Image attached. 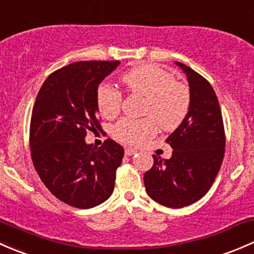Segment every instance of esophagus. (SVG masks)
Segmentation results:
<instances>
[{"instance_id":"obj_1","label":"esophagus","mask_w":254,"mask_h":254,"mask_svg":"<svg viewBox=\"0 0 254 254\" xmlns=\"http://www.w3.org/2000/svg\"><path fill=\"white\" fill-rule=\"evenodd\" d=\"M135 153H137V150H135V149H132V148H126V149H125V154H126V155H128V156L134 155Z\"/></svg>"}]
</instances>
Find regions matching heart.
<instances>
[{"instance_id": "1", "label": "heart", "mask_w": 254, "mask_h": 254, "mask_svg": "<svg viewBox=\"0 0 254 254\" xmlns=\"http://www.w3.org/2000/svg\"><path fill=\"white\" fill-rule=\"evenodd\" d=\"M127 90L144 96L142 112L144 119H122L112 128L120 142L137 145L153 137L158 126L165 130L175 129L185 121L190 108V90L185 83L158 64H143L130 69L122 77ZM124 95L109 84L99 85L96 105L106 119L120 114Z\"/></svg>"}]
</instances>
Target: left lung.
<instances>
[{
	"instance_id": "left-lung-1",
	"label": "left lung",
	"mask_w": 254,
	"mask_h": 254,
	"mask_svg": "<svg viewBox=\"0 0 254 254\" xmlns=\"http://www.w3.org/2000/svg\"><path fill=\"white\" fill-rule=\"evenodd\" d=\"M190 83V108L185 121L169 135L172 156L153 155L144 174L149 197L169 208H184L210 190L225 154V129L218 98L210 83L190 67L177 62Z\"/></svg>"
}]
</instances>
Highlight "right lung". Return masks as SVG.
I'll list each match as a JSON object with an SVG mask.
<instances>
[{"label": "right lung", "instance_id": "right-lung-1", "mask_svg": "<svg viewBox=\"0 0 254 254\" xmlns=\"http://www.w3.org/2000/svg\"><path fill=\"white\" fill-rule=\"evenodd\" d=\"M120 61H80L55 70L41 85L31 112L29 144L34 167L64 203L89 209L109 199L124 148L112 139L85 143L101 129L96 90Z\"/></svg>", "mask_w": 254, "mask_h": 254}]
</instances>
